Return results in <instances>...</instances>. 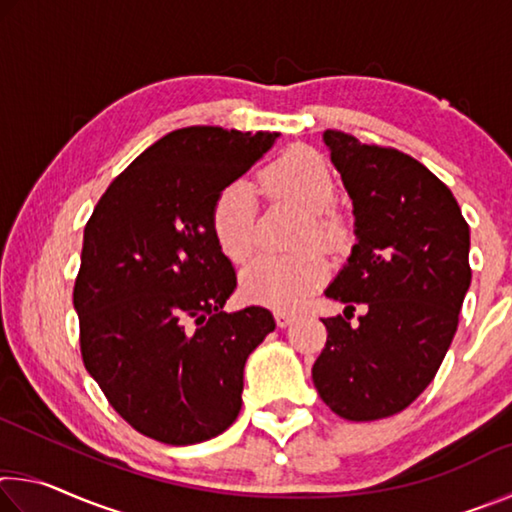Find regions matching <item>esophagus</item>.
Listing matches in <instances>:
<instances>
[{
    "mask_svg": "<svg viewBox=\"0 0 512 512\" xmlns=\"http://www.w3.org/2000/svg\"><path fill=\"white\" fill-rule=\"evenodd\" d=\"M296 318H298L296 311H291V309H275V320H277V325H280V327L291 325Z\"/></svg>",
    "mask_w": 512,
    "mask_h": 512,
    "instance_id": "esophagus-1",
    "label": "esophagus"
}]
</instances>
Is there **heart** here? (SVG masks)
<instances>
[{
	"mask_svg": "<svg viewBox=\"0 0 512 512\" xmlns=\"http://www.w3.org/2000/svg\"><path fill=\"white\" fill-rule=\"evenodd\" d=\"M257 189L268 201L293 203L305 210L298 246L339 250L348 241V225L336 210V183L327 162L309 146H291L257 173ZM216 244L232 262H246L257 246L255 196L244 183H230L216 194L210 212ZM327 277L325 257L314 248L296 255H262L248 266L244 284L266 305L291 309L305 302Z\"/></svg>",
	"mask_w": 512,
	"mask_h": 512,
	"instance_id": "heart-1",
	"label": "heart"
}]
</instances>
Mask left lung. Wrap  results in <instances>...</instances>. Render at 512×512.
I'll use <instances>...</instances> for the list:
<instances>
[{
    "mask_svg": "<svg viewBox=\"0 0 512 512\" xmlns=\"http://www.w3.org/2000/svg\"><path fill=\"white\" fill-rule=\"evenodd\" d=\"M354 205L357 244L325 291L345 311L323 318L311 368L320 400L352 422L381 420L418 400L443 363L470 289V225L438 176L393 146L325 131Z\"/></svg>",
    "mask_w": 512,
    "mask_h": 512,
    "instance_id": "obj_1",
    "label": "left lung"
}]
</instances>
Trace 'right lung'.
Returning <instances> with one entry per match:
<instances>
[{"label": "right lung", "instance_id": "1", "mask_svg": "<svg viewBox=\"0 0 512 512\" xmlns=\"http://www.w3.org/2000/svg\"><path fill=\"white\" fill-rule=\"evenodd\" d=\"M275 137L178 128L112 180L85 223L81 357L112 409L158 443L196 445L228 429L248 354L275 329L264 307L223 311L237 275L210 225L216 194Z\"/></svg>", "mask_w": 512, "mask_h": 512}]
</instances>
